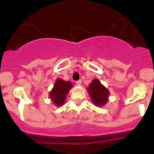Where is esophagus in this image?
Listing matches in <instances>:
<instances>
[{
  "mask_svg": "<svg viewBox=\"0 0 154 154\" xmlns=\"http://www.w3.org/2000/svg\"><path fill=\"white\" fill-rule=\"evenodd\" d=\"M75 83H76L77 85H82V80H79V81H76V82H75Z\"/></svg>",
  "mask_w": 154,
  "mask_h": 154,
  "instance_id": "obj_1",
  "label": "esophagus"
}]
</instances>
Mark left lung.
Returning <instances> with one entry per match:
<instances>
[{
    "label": "left lung",
    "instance_id": "1",
    "mask_svg": "<svg viewBox=\"0 0 154 154\" xmlns=\"http://www.w3.org/2000/svg\"><path fill=\"white\" fill-rule=\"evenodd\" d=\"M88 92L93 103L97 106H103L106 104L109 96V91L103 86L98 79H94L89 85Z\"/></svg>",
    "mask_w": 154,
    "mask_h": 154
}]
</instances>
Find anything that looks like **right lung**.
Instances as JSON below:
<instances>
[{"label": "right lung", "instance_id": "1", "mask_svg": "<svg viewBox=\"0 0 154 154\" xmlns=\"http://www.w3.org/2000/svg\"><path fill=\"white\" fill-rule=\"evenodd\" d=\"M72 84L70 82H66L63 79H58L54 83V88L49 94V97L51 101L57 106H62L64 103L67 94Z\"/></svg>", "mask_w": 154, "mask_h": 154}]
</instances>
